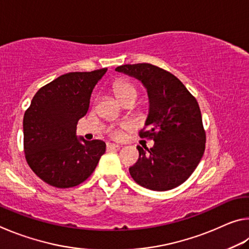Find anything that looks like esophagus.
<instances>
[{"instance_id": "esophagus-1", "label": "esophagus", "mask_w": 249, "mask_h": 249, "mask_svg": "<svg viewBox=\"0 0 249 249\" xmlns=\"http://www.w3.org/2000/svg\"><path fill=\"white\" fill-rule=\"evenodd\" d=\"M120 145H117V144H113V142H107V150H112V149H117V148H120Z\"/></svg>"}]
</instances>
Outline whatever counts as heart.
<instances>
[{
  "label": "heart",
  "mask_w": 249,
  "mask_h": 249,
  "mask_svg": "<svg viewBox=\"0 0 249 249\" xmlns=\"http://www.w3.org/2000/svg\"><path fill=\"white\" fill-rule=\"evenodd\" d=\"M113 93L115 94L116 99L120 101L121 103H124L125 101H127L129 99H133L136 101L137 99V89L135 88L132 83L126 81V80L123 79H119L116 80V81L113 83ZM122 128H128V125L127 124H124L122 125ZM112 136L113 137H119L120 136V133L119 130L116 129H113L112 130Z\"/></svg>",
  "instance_id": "b5f03b06"
}]
</instances>
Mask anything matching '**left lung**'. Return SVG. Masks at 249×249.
I'll use <instances>...</instances> for the list:
<instances>
[{
  "label": "left lung",
  "instance_id": "left-lung-1",
  "mask_svg": "<svg viewBox=\"0 0 249 249\" xmlns=\"http://www.w3.org/2000/svg\"><path fill=\"white\" fill-rule=\"evenodd\" d=\"M142 81L149 98V114L142 138L153 148L137 146L140 158L129 168L132 178L154 191L183 183L199 165L205 150V130L196 99L180 80L150 64L123 65L115 69Z\"/></svg>",
  "mask_w": 249,
  "mask_h": 249
}]
</instances>
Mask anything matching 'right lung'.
Returning <instances> with one entry per match:
<instances>
[{"instance_id":"add662e5","label":"right lung","mask_w":249,"mask_h":249,"mask_svg":"<svg viewBox=\"0 0 249 249\" xmlns=\"http://www.w3.org/2000/svg\"><path fill=\"white\" fill-rule=\"evenodd\" d=\"M107 68L69 72L36 92L23 120L24 153L31 169L53 187L72 188L86 181L105 153V142L75 135L91 93Z\"/></svg>"}]
</instances>
